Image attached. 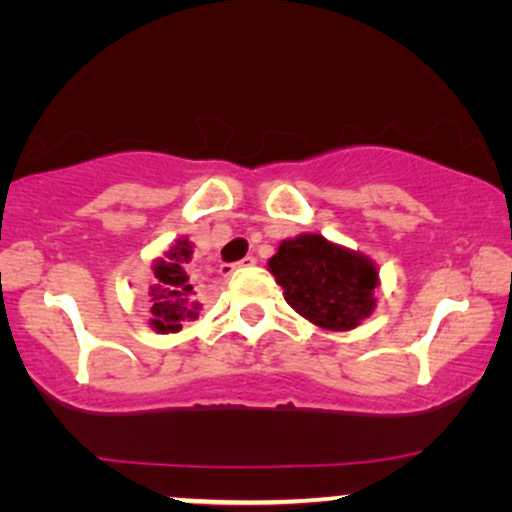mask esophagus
<instances>
[{
	"label": "esophagus",
	"mask_w": 512,
	"mask_h": 512,
	"mask_svg": "<svg viewBox=\"0 0 512 512\" xmlns=\"http://www.w3.org/2000/svg\"><path fill=\"white\" fill-rule=\"evenodd\" d=\"M249 266H256V256H244L242 261H237V263H232V266L222 268V273H234V270L249 268Z\"/></svg>",
	"instance_id": "esophagus-1"
}]
</instances>
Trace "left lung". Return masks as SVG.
Instances as JSON below:
<instances>
[{
    "label": "left lung",
    "mask_w": 512,
    "mask_h": 512,
    "mask_svg": "<svg viewBox=\"0 0 512 512\" xmlns=\"http://www.w3.org/2000/svg\"><path fill=\"white\" fill-rule=\"evenodd\" d=\"M268 268L285 290V302L314 326L352 330L376 306L374 261L321 234L285 239Z\"/></svg>",
    "instance_id": "8db88e82"
}]
</instances>
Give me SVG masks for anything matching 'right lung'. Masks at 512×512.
<instances>
[{"instance_id":"right-lung-1","label":"right lung","mask_w":512,"mask_h":512,"mask_svg":"<svg viewBox=\"0 0 512 512\" xmlns=\"http://www.w3.org/2000/svg\"><path fill=\"white\" fill-rule=\"evenodd\" d=\"M194 246L189 239H177L165 256L153 263V285L148 287L150 326L158 333H177L186 321H196L201 314V304L196 302L194 285H191L186 263L191 261Z\"/></svg>"}]
</instances>
